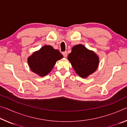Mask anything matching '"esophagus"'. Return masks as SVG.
I'll use <instances>...</instances> for the list:
<instances>
[{
	"instance_id": "1",
	"label": "esophagus",
	"mask_w": 127,
	"mask_h": 127,
	"mask_svg": "<svg viewBox=\"0 0 127 127\" xmlns=\"http://www.w3.org/2000/svg\"><path fill=\"white\" fill-rule=\"evenodd\" d=\"M62 54H63V55L64 57H67V52H66V51H64V52H63L62 53Z\"/></svg>"
}]
</instances>
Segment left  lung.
<instances>
[{
    "label": "left lung",
    "instance_id": "obj_1",
    "mask_svg": "<svg viewBox=\"0 0 127 127\" xmlns=\"http://www.w3.org/2000/svg\"><path fill=\"white\" fill-rule=\"evenodd\" d=\"M68 59L75 72L82 78H86L95 72L99 63L98 56L81 44L73 47Z\"/></svg>",
    "mask_w": 127,
    "mask_h": 127
}]
</instances>
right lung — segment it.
Instances as JSON below:
<instances>
[{"mask_svg":"<svg viewBox=\"0 0 127 127\" xmlns=\"http://www.w3.org/2000/svg\"><path fill=\"white\" fill-rule=\"evenodd\" d=\"M63 57L59 50L50 45H45L29 57L28 64L32 71L43 77L50 73L56 62Z\"/></svg>","mask_w":127,"mask_h":127,"instance_id":"obj_1","label":"right lung"}]
</instances>
